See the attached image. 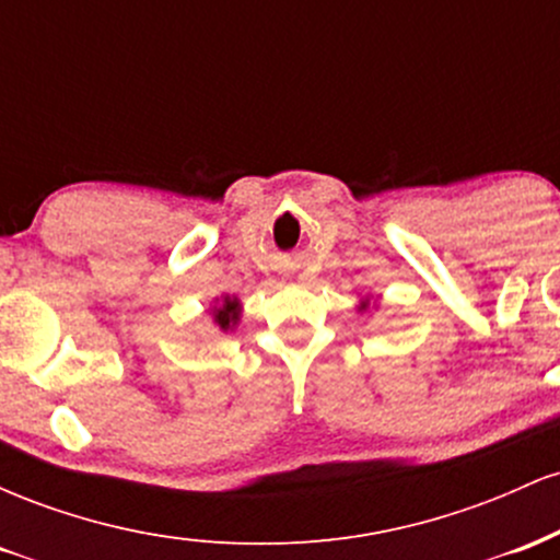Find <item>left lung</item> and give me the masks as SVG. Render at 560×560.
Returning a JSON list of instances; mask_svg holds the SVG:
<instances>
[{
    "instance_id": "1",
    "label": "left lung",
    "mask_w": 560,
    "mask_h": 560,
    "mask_svg": "<svg viewBox=\"0 0 560 560\" xmlns=\"http://www.w3.org/2000/svg\"><path fill=\"white\" fill-rule=\"evenodd\" d=\"M378 305V302L374 300V298H371V294H365V298H361V300H358V313H361V316H363V313H369L371 311V307H376Z\"/></svg>"
}]
</instances>
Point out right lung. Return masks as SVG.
<instances>
[{
  "label": "right lung",
  "mask_w": 560,
  "mask_h": 560,
  "mask_svg": "<svg viewBox=\"0 0 560 560\" xmlns=\"http://www.w3.org/2000/svg\"><path fill=\"white\" fill-rule=\"evenodd\" d=\"M208 313L213 316V324L221 331H234L242 320V300L236 294H218L210 302Z\"/></svg>",
  "instance_id": "obj_1"
}]
</instances>
